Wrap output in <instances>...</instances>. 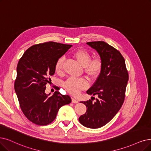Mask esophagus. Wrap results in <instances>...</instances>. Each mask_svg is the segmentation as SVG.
<instances>
[{
  "label": "esophagus",
  "mask_w": 151,
  "mask_h": 151,
  "mask_svg": "<svg viewBox=\"0 0 151 151\" xmlns=\"http://www.w3.org/2000/svg\"><path fill=\"white\" fill-rule=\"evenodd\" d=\"M71 99H72V103H74V104H77L78 103V101L76 100V99H75L74 98H71Z\"/></svg>",
  "instance_id": "obj_1"
}]
</instances>
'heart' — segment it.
I'll list each match as a JSON object with an SVG mask.
<instances>
[{
	"label": "heart",
	"instance_id": "1",
	"mask_svg": "<svg viewBox=\"0 0 151 151\" xmlns=\"http://www.w3.org/2000/svg\"><path fill=\"white\" fill-rule=\"evenodd\" d=\"M74 57L82 66L86 73L92 79L99 77L104 68V61L100 56H96L90 59L89 52L85 50H79L73 54ZM64 58H59L55 64V72L61 74L63 69ZM88 86V82L83 78L70 77L63 83V87L67 91L73 95H76Z\"/></svg>",
	"mask_w": 151,
	"mask_h": 151
}]
</instances>
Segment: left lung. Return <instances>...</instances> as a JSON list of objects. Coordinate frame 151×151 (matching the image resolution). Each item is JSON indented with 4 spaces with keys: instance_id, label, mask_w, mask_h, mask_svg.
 <instances>
[{
    "instance_id": "obj_1",
    "label": "left lung",
    "mask_w": 151,
    "mask_h": 151,
    "mask_svg": "<svg viewBox=\"0 0 151 151\" xmlns=\"http://www.w3.org/2000/svg\"><path fill=\"white\" fill-rule=\"evenodd\" d=\"M87 44L95 49L103 59L104 68L93 85L87 93L98 95L81 103L87 107L79 122L88 128H99L110 122L122 106L129 79L125 60L120 52L104 41H92Z\"/></svg>"
}]
</instances>
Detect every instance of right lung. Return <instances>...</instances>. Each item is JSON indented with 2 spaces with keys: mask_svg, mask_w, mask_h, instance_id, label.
Returning a JSON list of instances; mask_svg holds the SVG:
<instances>
[{
  "mask_svg": "<svg viewBox=\"0 0 151 151\" xmlns=\"http://www.w3.org/2000/svg\"><path fill=\"white\" fill-rule=\"evenodd\" d=\"M71 46L53 41L35 45L26 50L18 63L15 92L22 112L36 124H50L59 108L71 102L69 95L59 91L51 96L45 93L46 84L51 81L50 76L55 73L57 60Z\"/></svg>",
  "mask_w": 151,
  "mask_h": 151,
  "instance_id": "right-lung-1",
  "label": "right lung"
}]
</instances>
